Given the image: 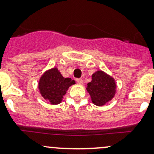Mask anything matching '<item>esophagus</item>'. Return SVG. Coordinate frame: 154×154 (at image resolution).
Instances as JSON below:
<instances>
[{
    "mask_svg": "<svg viewBox=\"0 0 154 154\" xmlns=\"http://www.w3.org/2000/svg\"><path fill=\"white\" fill-rule=\"evenodd\" d=\"M77 82L78 84H80V85H82V83H83V81H82V79H77Z\"/></svg>",
    "mask_w": 154,
    "mask_h": 154,
    "instance_id": "1",
    "label": "esophagus"
}]
</instances>
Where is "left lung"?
Returning a JSON list of instances; mask_svg holds the SVG:
<instances>
[{
    "mask_svg": "<svg viewBox=\"0 0 154 154\" xmlns=\"http://www.w3.org/2000/svg\"><path fill=\"white\" fill-rule=\"evenodd\" d=\"M86 90L95 105L103 106L110 102L116 95V81L113 77L103 71H96L92 74V80L88 83Z\"/></svg>",
    "mask_w": 154,
    "mask_h": 154,
    "instance_id": "8db88e82",
    "label": "left lung"
}]
</instances>
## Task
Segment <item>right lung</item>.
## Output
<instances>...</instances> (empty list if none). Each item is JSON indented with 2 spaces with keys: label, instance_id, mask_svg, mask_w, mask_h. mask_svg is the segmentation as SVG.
Masks as SVG:
<instances>
[{
  "label": "right lung",
  "instance_id": "obj_1",
  "mask_svg": "<svg viewBox=\"0 0 154 154\" xmlns=\"http://www.w3.org/2000/svg\"><path fill=\"white\" fill-rule=\"evenodd\" d=\"M75 84L71 78H65L58 68L46 71L41 77L38 84V90L42 97L51 104H60L69 88Z\"/></svg>",
  "mask_w": 154,
  "mask_h": 154
}]
</instances>
